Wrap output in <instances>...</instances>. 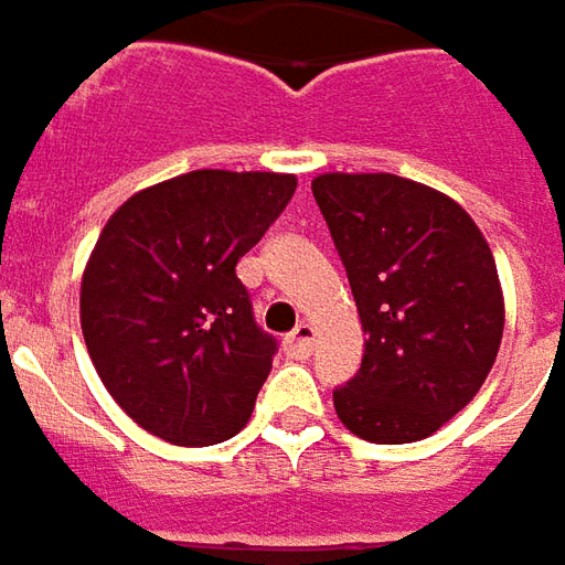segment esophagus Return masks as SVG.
Masks as SVG:
<instances>
[{
  "label": "esophagus",
  "instance_id": "34e87169",
  "mask_svg": "<svg viewBox=\"0 0 565 565\" xmlns=\"http://www.w3.org/2000/svg\"><path fill=\"white\" fill-rule=\"evenodd\" d=\"M313 347H316V331L307 326V322L295 328L289 338H286V353L295 355V359H307V355H313Z\"/></svg>",
  "mask_w": 565,
  "mask_h": 565
}]
</instances>
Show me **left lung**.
Here are the masks:
<instances>
[{
  "mask_svg": "<svg viewBox=\"0 0 565 565\" xmlns=\"http://www.w3.org/2000/svg\"><path fill=\"white\" fill-rule=\"evenodd\" d=\"M313 198L367 334L362 367L334 390L340 423L374 444L429 438L499 353L493 252L459 203L402 175L326 173Z\"/></svg>",
  "mask_w": 565,
  "mask_h": 565,
  "instance_id": "1",
  "label": "left lung"
}]
</instances>
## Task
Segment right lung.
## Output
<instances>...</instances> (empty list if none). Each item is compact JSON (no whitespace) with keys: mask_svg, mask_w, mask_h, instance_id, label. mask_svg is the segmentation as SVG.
I'll list each match as a JSON object with an SVG mask.
<instances>
[{"mask_svg":"<svg viewBox=\"0 0 565 565\" xmlns=\"http://www.w3.org/2000/svg\"><path fill=\"white\" fill-rule=\"evenodd\" d=\"M295 175L194 170L124 203L82 279V331L124 414L163 441L210 447L252 417L276 338L237 262L289 206Z\"/></svg>","mask_w":565,"mask_h":565,"instance_id":"1","label":"right lung"}]
</instances>
